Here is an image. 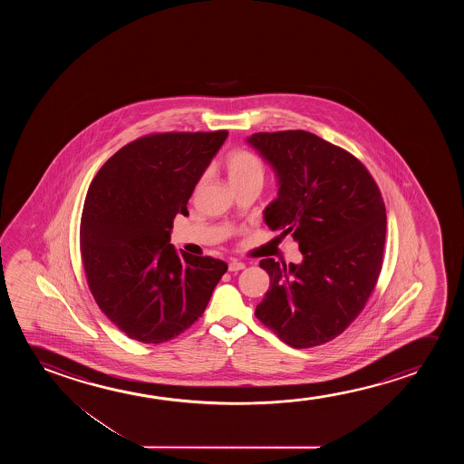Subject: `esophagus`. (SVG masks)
I'll list each match as a JSON object with an SVG mask.
<instances>
[{
	"label": "esophagus",
	"instance_id": "1",
	"mask_svg": "<svg viewBox=\"0 0 464 464\" xmlns=\"http://www.w3.org/2000/svg\"><path fill=\"white\" fill-rule=\"evenodd\" d=\"M244 267H246V265H244L242 261L233 260L228 265V269L231 271V273H237V271H241V269H244Z\"/></svg>",
	"mask_w": 464,
	"mask_h": 464
}]
</instances>
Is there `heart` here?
I'll return each mask as SVG.
<instances>
[{
    "instance_id": "obj_1",
    "label": "heart",
    "mask_w": 464,
    "mask_h": 464,
    "mask_svg": "<svg viewBox=\"0 0 464 464\" xmlns=\"http://www.w3.org/2000/svg\"><path fill=\"white\" fill-rule=\"evenodd\" d=\"M225 171L228 176L229 184L235 188L241 185L263 182L265 166L255 153L246 149H236L229 152L225 159Z\"/></svg>"
}]
</instances>
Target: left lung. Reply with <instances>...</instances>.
I'll return each instance as SVG.
<instances>
[{
  "label": "left lung",
  "instance_id": "obj_1",
  "mask_svg": "<svg viewBox=\"0 0 464 464\" xmlns=\"http://www.w3.org/2000/svg\"><path fill=\"white\" fill-rule=\"evenodd\" d=\"M248 144L273 166L279 195L265 223L298 242L299 265L265 258L269 290L255 317L295 349L343 334L381 276L387 214L360 160L304 130L255 133Z\"/></svg>",
  "mask_w": 464,
  "mask_h": 464
}]
</instances>
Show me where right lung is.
Instances as JSON below:
<instances>
[{
  "label": "right lung",
  "mask_w": 464,
  "mask_h": 464,
  "mask_svg": "<svg viewBox=\"0 0 464 464\" xmlns=\"http://www.w3.org/2000/svg\"><path fill=\"white\" fill-rule=\"evenodd\" d=\"M228 131L153 133L121 147L90 184L81 256L96 304L134 341H171L203 315L228 265L169 244Z\"/></svg>",
  "instance_id": "obj_1"
}]
</instances>
